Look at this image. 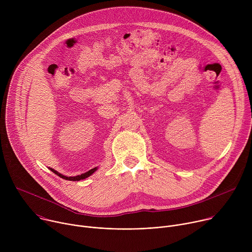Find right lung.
Wrapping results in <instances>:
<instances>
[{
  "instance_id": "obj_1",
  "label": "right lung",
  "mask_w": 252,
  "mask_h": 252,
  "mask_svg": "<svg viewBox=\"0 0 252 252\" xmlns=\"http://www.w3.org/2000/svg\"><path fill=\"white\" fill-rule=\"evenodd\" d=\"M50 169H51L54 173H56L57 175H59L60 177L63 178V179H66V181H73V182H76V181H81V179H85V178L89 177L91 174H93V173L96 170V167L92 168L91 170H89V171H87V172H85V173H83V174H81V175H77V176H64V175H63V174L59 173L57 170H55V169H53V168H50Z\"/></svg>"
}]
</instances>
